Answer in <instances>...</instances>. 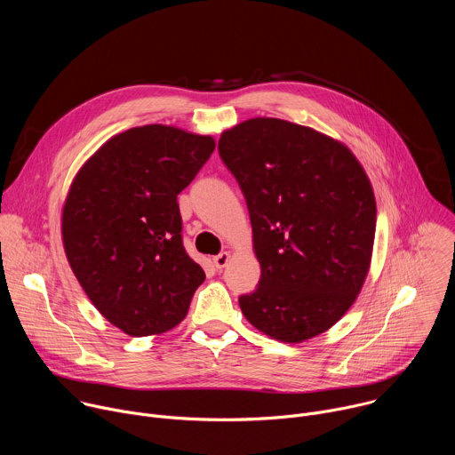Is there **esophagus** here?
Listing matches in <instances>:
<instances>
[{
	"label": "esophagus",
	"mask_w": 455,
	"mask_h": 455,
	"mask_svg": "<svg viewBox=\"0 0 455 455\" xmlns=\"http://www.w3.org/2000/svg\"><path fill=\"white\" fill-rule=\"evenodd\" d=\"M230 253L228 251H221L220 255H216V257H212V262H214V266L218 267V269H221V267H225L228 262H230Z\"/></svg>",
	"instance_id": "esophagus-1"
}]
</instances>
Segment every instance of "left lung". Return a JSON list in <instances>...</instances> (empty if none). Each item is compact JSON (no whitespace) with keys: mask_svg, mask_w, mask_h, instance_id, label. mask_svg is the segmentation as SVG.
Masks as SVG:
<instances>
[{"mask_svg":"<svg viewBox=\"0 0 455 455\" xmlns=\"http://www.w3.org/2000/svg\"><path fill=\"white\" fill-rule=\"evenodd\" d=\"M244 195L260 280L244 318L282 343H304L352 307L371 264L377 204L341 140L311 126L251 117L220 137Z\"/></svg>","mask_w":455,"mask_h":455,"instance_id":"obj_1","label":"left lung"}]
</instances>
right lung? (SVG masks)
Segmentation results:
<instances>
[{"label":"right lung","mask_w":455,"mask_h":455,"mask_svg":"<svg viewBox=\"0 0 455 455\" xmlns=\"http://www.w3.org/2000/svg\"><path fill=\"white\" fill-rule=\"evenodd\" d=\"M216 148L211 135L144 124L103 142L62 209L68 262L100 315L128 336L177 327L205 273L184 250L177 196Z\"/></svg>","instance_id":"right-lung-1"}]
</instances>
